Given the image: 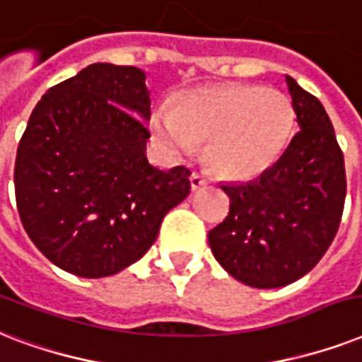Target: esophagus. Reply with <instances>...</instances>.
<instances>
[{
	"instance_id": "1",
	"label": "esophagus",
	"mask_w": 362,
	"mask_h": 362,
	"mask_svg": "<svg viewBox=\"0 0 362 362\" xmlns=\"http://www.w3.org/2000/svg\"><path fill=\"white\" fill-rule=\"evenodd\" d=\"M204 185H207V177H204L202 173L194 172L192 175H190V187H192V190L200 189V187H204Z\"/></svg>"
}]
</instances>
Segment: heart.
<instances>
[{"instance_id":"1","label":"heart","mask_w":362,"mask_h":362,"mask_svg":"<svg viewBox=\"0 0 362 362\" xmlns=\"http://www.w3.org/2000/svg\"><path fill=\"white\" fill-rule=\"evenodd\" d=\"M151 128L172 155H190L206 145V162L221 177L247 181L268 172L295 136L291 98L259 85L192 90L173 109L158 107Z\"/></svg>"}]
</instances>
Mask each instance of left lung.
<instances>
[{"instance_id": "left-lung-1", "label": "left lung", "mask_w": 362, "mask_h": 362, "mask_svg": "<svg viewBox=\"0 0 362 362\" xmlns=\"http://www.w3.org/2000/svg\"><path fill=\"white\" fill-rule=\"evenodd\" d=\"M285 81L300 132L259 179L221 185L230 211L207 234L219 264L257 288L306 276L334 240L346 202L344 155L329 115L293 77Z\"/></svg>"}]
</instances>
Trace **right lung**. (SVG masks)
<instances>
[{
    "instance_id": "obj_1",
    "label": "right lung",
    "mask_w": 362,
    "mask_h": 362,
    "mask_svg": "<svg viewBox=\"0 0 362 362\" xmlns=\"http://www.w3.org/2000/svg\"><path fill=\"white\" fill-rule=\"evenodd\" d=\"M149 117L145 74L113 64L49 88L30 115L16 149V207L30 240L62 270H124L189 196V168L162 172L147 160Z\"/></svg>"
}]
</instances>
